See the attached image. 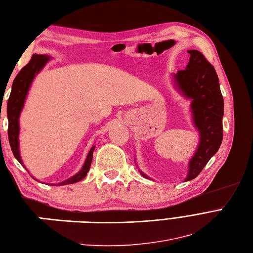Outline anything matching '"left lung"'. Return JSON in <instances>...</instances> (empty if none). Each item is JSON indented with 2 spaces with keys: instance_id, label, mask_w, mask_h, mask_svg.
I'll list each match as a JSON object with an SVG mask.
<instances>
[{
  "instance_id": "8db88e82",
  "label": "left lung",
  "mask_w": 253,
  "mask_h": 253,
  "mask_svg": "<svg viewBox=\"0 0 253 253\" xmlns=\"http://www.w3.org/2000/svg\"><path fill=\"white\" fill-rule=\"evenodd\" d=\"M190 55L186 69L173 75L179 92L192 100L190 109L194 126L199 132V144L188 162L185 182L195 178L220 148L223 139L224 100L218 78L213 66L199 50H187ZM141 172V171H139ZM144 177H148L141 172Z\"/></svg>"
}]
</instances>
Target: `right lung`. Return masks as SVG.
<instances>
[{
  "label": "right lung",
  "instance_id": "1",
  "mask_svg": "<svg viewBox=\"0 0 253 253\" xmlns=\"http://www.w3.org/2000/svg\"><path fill=\"white\" fill-rule=\"evenodd\" d=\"M49 56L47 55H37L33 54L29 63H28L24 68H22L18 75L16 76L14 79L13 85H12V92H10L9 98L7 100V119H8V141L10 148H12L13 154L15 158L18 160L20 164H22V160L20 158L19 153V142H18V135H19V116L25 104V99L27 97L28 91L31 86V83L35 79V77L42 70V68L47 61L49 60ZM95 149V145L89 149L85 162L82 167V169L78 172L76 175L71 176L70 178L66 179V181L58 183L56 185H67V184H74L81 181L86 176V174L89 170V167L92 164L93 159V151ZM25 167V166H24Z\"/></svg>",
  "mask_w": 253,
  "mask_h": 253
}]
</instances>
